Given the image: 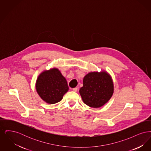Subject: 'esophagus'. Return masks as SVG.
Returning <instances> with one entry per match:
<instances>
[{
	"label": "esophagus",
	"instance_id": "1",
	"mask_svg": "<svg viewBox=\"0 0 151 151\" xmlns=\"http://www.w3.org/2000/svg\"><path fill=\"white\" fill-rule=\"evenodd\" d=\"M72 91H73V92H77L78 91V88H73L72 89Z\"/></svg>",
	"mask_w": 151,
	"mask_h": 151
}]
</instances>
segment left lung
I'll return each mask as SVG.
<instances>
[{
	"instance_id": "left-lung-1",
	"label": "left lung",
	"mask_w": 151,
	"mask_h": 151,
	"mask_svg": "<svg viewBox=\"0 0 151 151\" xmlns=\"http://www.w3.org/2000/svg\"><path fill=\"white\" fill-rule=\"evenodd\" d=\"M79 93L86 105L100 108L110 100L114 93L112 78L105 71L89 72L84 77L83 86Z\"/></svg>"
}]
</instances>
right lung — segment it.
I'll return each instance as SVG.
<instances>
[{
    "instance_id": "add662e5",
    "label": "right lung",
    "mask_w": 151,
    "mask_h": 151,
    "mask_svg": "<svg viewBox=\"0 0 151 151\" xmlns=\"http://www.w3.org/2000/svg\"><path fill=\"white\" fill-rule=\"evenodd\" d=\"M37 93L45 102L54 104L62 100L68 91L67 80L57 68L45 70L38 76L36 83Z\"/></svg>"
}]
</instances>
